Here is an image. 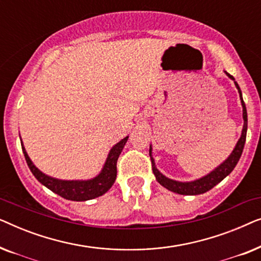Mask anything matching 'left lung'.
<instances>
[{
  "mask_svg": "<svg viewBox=\"0 0 261 261\" xmlns=\"http://www.w3.org/2000/svg\"><path fill=\"white\" fill-rule=\"evenodd\" d=\"M224 73H226L231 81H234L235 87L238 89L239 96H240V101L242 106V119H244V127H242L240 139H239L234 149L231 151V153L228 155V158L224 160V162L221 163L219 166H216L215 169L210 171V172L208 174H205V176L198 178V179L190 180V181H179V180L171 179V178L166 177L165 174L160 172V171L156 169L154 158H153L152 155V145H149V156H151L153 173H154L156 181H158L160 185H163L164 188L167 189V190L176 192V194H179V195H189V196L204 194V192L209 191L210 189H213L215 185L219 184L221 180H223L224 178H226L228 174L234 170V167L237 166L239 159H240L242 151H244L245 142H246V134H247V110H246L244 98H242V92L240 90L239 84L235 82L233 76H230L229 73L226 72V71H224Z\"/></svg>",
  "mask_w": 261,
  "mask_h": 261,
  "instance_id": "obj_1",
  "label": "left lung"
}]
</instances>
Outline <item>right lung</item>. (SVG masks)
<instances>
[{
    "label": "right lung",
    "instance_id": "right-lung-1",
    "mask_svg": "<svg viewBox=\"0 0 261 261\" xmlns=\"http://www.w3.org/2000/svg\"><path fill=\"white\" fill-rule=\"evenodd\" d=\"M129 137V135H128ZM128 137L123 138L122 140H120L117 144H115L110 148L107 156L105 165H103L102 170L99 171L97 176L90 179H58V178L51 177L48 174H46L38 169L32 162L30 156H28L26 148H24L23 142L21 140V147H22V152L26 158L27 165L32 171V173L34 174V177L40 181V183L49 189L55 194L62 196L63 198L70 199V201H89V199H94L99 196L105 195L110 188L113 187V184L115 183L116 179V163L119 159V155L122 152V149L126 145L128 140Z\"/></svg>",
    "mask_w": 261,
    "mask_h": 261
}]
</instances>
